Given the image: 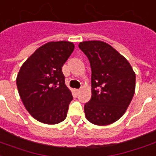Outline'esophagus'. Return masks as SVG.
<instances>
[{
    "label": "esophagus",
    "instance_id": "obj_1",
    "mask_svg": "<svg viewBox=\"0 0 156 156\" xmlns=\"http://www.w3.org/2000/svg\"><path fill=\"white\" fill-rule=\"evenodd\" d=\"M74 91H75V93L77 95V94H79V92L80 91V89H75V90H74Z\"/></svg>",
    "mask_w": 156,
    "mask_h": 156
}]
</instances>
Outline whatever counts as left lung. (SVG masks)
<instances>
[{
    "instance_id": "1",
    "label": "left lung",
    "mask_w": 156,
    "mask_h": 156,
    "mask_svg": "<svg viewBox=\"0 0 156 156\" xmlns=\"http://www.w3.org/2000/svg\"><path fill=\"white\" fill-rule=\"evenodd\" d=\"M91 68V98L84 107L87 119L98 126L118 121L135 92V73L120 53L105 42H80Z\"/></svg>"
}]
</instances>
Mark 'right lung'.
Instances as JSON below:
<instances>
[{
	"label": "right lung",
	"mask_w": 156,
	"mask_h": 156,
	"mask_svg": "<svg viewBox=\"0 0 156 156\" xmlns=\"http://www.w3.org/2000/svg\"><path fill=\"white\" fill-rule=\"evenodd\" d=\"M74 48L69 41L48 42L20 68L18 93L27 111L38 122L57 124L66 119L73 97L65 84L62 67Z\"/></svg>",
	"instance_id": "obj_1"
}]
</instances>
